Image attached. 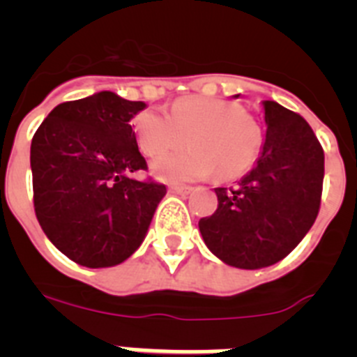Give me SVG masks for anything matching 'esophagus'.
I'll use <instances>...</instances> for the list:
<instances>
[{"label":"esophagus","mask_w":357,"mask_h":357,"mask_svg":"<svg viewBox=\"0 0 357 357\" xmlns=\"http://www.w3.org/2000/svg\"><path fill=\"white\" fill-rule=\"evenodd\" d=\"M169 191H172V193H176V195H189L191 191H193V188H191V185L172 184V185H169Z\"/></svg>","instance_id":"esophagus-1"}]
</instances>
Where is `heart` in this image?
<instances>
[{
	"label": "heart",
	"mask_w": 357,
	"mask_h": 357,
	"mask_svg": "<svg viewBox=\"0 0 357 357\" xmlns=\"http://www.w3.org/2000/svg\"><path fill=\"white\" fill-rule=\"evenodd\" d=\"M135 141L146 155L181 146L151 162V173L168 182L198 181L218 173L223 181L238 178L257 160L264 143L259 121L229 100L188 96L175 102L168 116L143 110L134 119ZM188 139L185 140V137Z\"/></svg>",
	"instance_id": "heart-1"
}]
</instances>
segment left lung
I'll use <instances>...</instances> for the list:
<instances>
[{
	"instance_id": "1",
	"label": "left lung",
	"mask_w": 357,
	"mask_h": 357,
	"mask_svg": "<svg viewBox=\"0 0 357 357\" xmlns=\"http://www.w3.org/2000/svg\"><path fill=\"white\" fill-rule=\"evenodd\" d=\"M266 139L234 188H216L218 209L198 222L207 248L245 270L275 264L302 241L320 211L324 148L302 116L264 102Z\"/></svg>"
}]
</instances>
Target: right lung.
I'll return each mask as SVG.
<instances>
[{"instance_id":"1","label":"right lung","mask_w":357,"mask_h":357,"mask_svg":"<svg viewBox=\"0 0 357 357\" xmlns=\"http://www.w3.org/2000/svg\"><path fill=\"white\" fill-rule=\"evenodd\" d=\"M110 91L56 105L30 148L33 207L44 234L87 268L123 263L143 243L166 185L148 169L130 119L144 109Z\"/></svg>"}]
</instances>
